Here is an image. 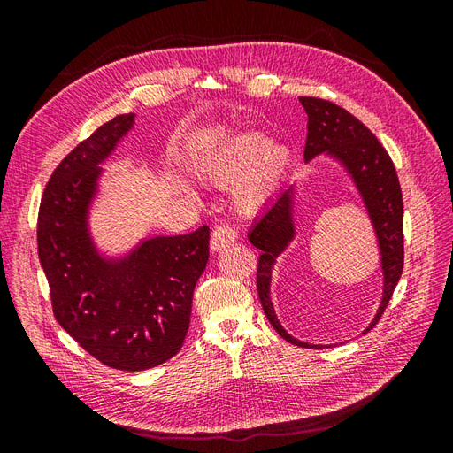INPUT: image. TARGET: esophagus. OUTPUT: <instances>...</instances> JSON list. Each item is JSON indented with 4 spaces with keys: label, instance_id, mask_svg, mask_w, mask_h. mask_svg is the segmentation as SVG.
I'll return each mask as SVG.
<instances>
[{
    "label": "esophagus",
    "instance_id": "obj_1",
    "mask_svg": "<svg viewBox=\"0 0 453 453\" xmlns=\"http://www.w3.org/2000/svg\"><path fill=\"white\" fill-rule=\"evenodd\" d=\"M238 238V232L234 226H230L228 223H221L211 234V251H221L223 248H228L230 243H234Z\"/></svg>",
    "mask_w": 453,
    "mask_h": 453
}]
</instances>
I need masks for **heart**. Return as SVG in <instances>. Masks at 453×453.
<instances>
[{
    "label": "heart",
    "instance_id": "1",
    "mask_svg": "<svg viewBox=\"0 0 453 453\" xmlns=\"http://www.w3.org/2000/svg\"><path fill=\"white\" fill-rule=\"evenodd\" d=\"M293 155L287 145L268 142L258 132H243L223 142L198 164V173L215 185H234V198L242 208H258L283 185L291 170ZM177 193L188 195V185L173 177Z\"/></svg>",
    "mask_w": 453,
    "mask_h": 453
}]
</instances>
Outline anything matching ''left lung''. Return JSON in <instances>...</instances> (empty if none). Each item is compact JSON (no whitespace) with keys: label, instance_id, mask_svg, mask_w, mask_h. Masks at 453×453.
Segmentation results:
<instances>
[{"label":"left lung","instance_id":"left-lung-1","mask_svg":"<svg viewBox=\"0 0 453 453\" xmlns=\"http://www.w3.org/2000/svg\"><path fill=\"white\" fill-rule=\"evenodd\" d=\"M300 104L304 105L308 115V135L304 147V160L310 162L315 157L325 155L338 162L346 170L351 183L357 190L365 210L372 223L374 234L380 250V265L383 273V293L381 303L374 315V319L365 328L363 334L372 328L383 310L389 304L391 295L396 283L401 280L404 265L403 248V193L396 177L393 162L388 150L381 147L376 135L370 132L359 119H355L340 105L300 96ZM295 185L281 190L276 200H272L265 211L255 221L250 230V242L258 248V266H257V291L260 304L266 313L268 321L276 328L278 334L300 348L323 346L308 344V342L296 340L285 331L273 311L270 298L272 270L278 257L289 248L295 240Z\"/></svg>","mask_w":453,"mask_h":453}]
</instances>
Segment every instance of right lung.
Listing matches in <instances>:
<instances>
[{"label":"right lung","mask_w":453,"mask_h":453,"mask_svg":"<svg viewBox=\"0 0 453 453\" xmlns=\"http://www.w3.org/2000/svg\"><path fill=\"white\" fill-rule=\"evenodd\" d=\"M119 115L81 142L52 172L39 205L37 253L54 318L92 357L117 370H147L181 349L193 293L208 265L210 228L143 238L104 255L90 232L102 164L134 128Z\"/></svg>","instance_id":"1"}]
</instances>
